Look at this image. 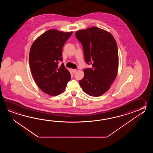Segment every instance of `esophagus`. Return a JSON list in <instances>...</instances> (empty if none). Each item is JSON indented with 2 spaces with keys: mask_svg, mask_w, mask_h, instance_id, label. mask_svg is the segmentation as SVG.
<instances>
[{
  "mask_svg": "<svg viewBox=\"0 0 153 153\" xmlns=\"http://www.w3.org/2000/svg\"><path fill=\"white\" fill-rule=\"evenodd\" d=\"M76 71V69H72V72L73 73H75V72Z\"/></svg>",
  "mask_w": 153,
  "mask_h": 153,
  "instance_id": "esophagus-1",
  "label": "esophagus"
}]
</instances>
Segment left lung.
I'll return each instance as SVG.
<instances>
[{
	"label": "left lung",
	"instance_id": "1",
	"mask_svg": "<svg viewBox=\"0 0 153 153\" xmlns=\"http://www.w3.org/2000/svg\"><path fill=\"white\" fill-rule=\"evenodd\" d=\"M75 34L83 46L85 62L92 67L84 69V76L79 84L86 94L100 96L109 90L117 75V42L111 33L96 27L79 30Z\"/></svg>",
	"mask_w": 153,
	"mask_h": 153
}]
</instances>
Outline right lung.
I'll return each mask as SVG.
<instances>
[{
  "label": "right lung",
  "mask_w": 153,
  "mask_h": 153,
  "mask_svg": "<svg viewBox=\"0 0 153 153\" xmlns=\"http://www.w3.org/2000/svg\"><path fill=\"white\" fill-rule=\"evenodd\" d=\"M73 32L50 29L38 36L30 49L29 63L33 78L39 88L50 96L65 90L71 76L62 61V49Z\"/></svg>",
  "instance_id": "obj_1"
}]
</instances>
